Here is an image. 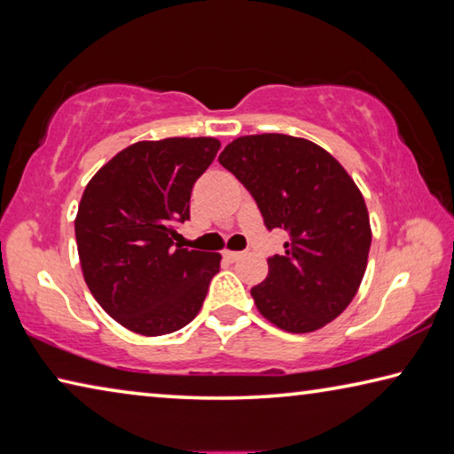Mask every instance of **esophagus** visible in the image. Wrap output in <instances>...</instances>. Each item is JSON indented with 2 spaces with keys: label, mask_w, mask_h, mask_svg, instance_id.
Returning <instances> with one entry per match:
<instances>
[{
  "label": "esophagus",
  "mask_w": 454,
  "mask_h": 454,
  "mask_svg": "<svg viewBox=\"0 0 454 454\" xmlns=\"http://www.w3.org/2000/svg\"><path fill=\"white\" fill-rule=\"evenodd\" d=\"M222 254H224V258H226V260H230V262H236V260H238V258H242V256H244V252L224 250V252H222Z\"/></svg>",
  "instance_id": "obj_1"
}]
</instances>
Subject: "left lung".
Here are the masks:
<instances>
[{"instance_id": "1", "label": "left lung", "mask_w": 454, "mask_h": 454, "mask_svg": "<svg viewBox=\"0 0 454 454\" xmlns=\"http://www.w3.org/2000/svg\"><path fill=\"white\" fill-rule=\"evenodd\" d=\"M218 162L256 200L266 228L290 234L250 290L260 314L294 334L333 322L356 296L372 240L355 180L325 148L286 134L236 137Z\"/></svg>"}]
</instances>
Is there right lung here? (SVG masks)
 Here are the masks:
<instances>
[{
    "instance_id": "add662e5",
    "label": "right lung",
    "mask_w": 454,
    "mask_h": 454,
    "mask_svg": "<svg viewBox=\"0 0 454 454\" xmlns=\"http://www.w3.org/2000/svg\"><path fill=\"white\" fill-rule=\"evenodd\" d=\"M220 150L216 137L136 142L83 190L75 240L88 288L132 333L162 336L196 318L220 270L218 252L174 246L190 194Z\"/></svg>"
}]
</instances>
